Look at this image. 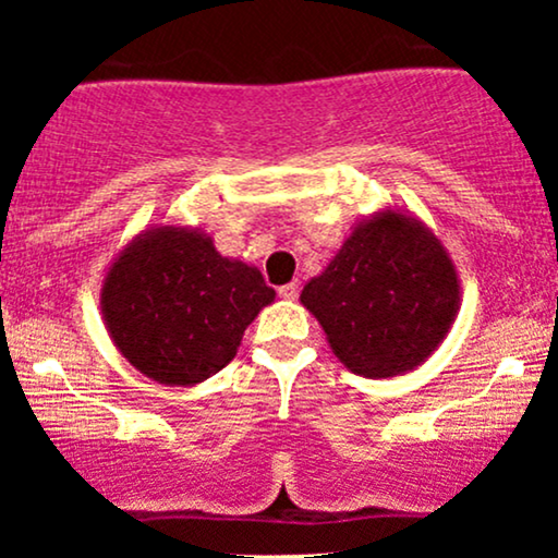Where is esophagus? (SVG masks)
<instances>
[{
    "label": "esophagus",
    "instance_id": "1",
    "mask_svg": "<svg viewBox=\"0 0 558 558\" xmlns=\"http://www.w3.org/2000/svg\"><path fill=\"white\" fill-rule=\"evenodd\" d=\"M278 296L286 299V301H293L299 296V283H286L278 288Z\"/></svg>",
    "mask_w": 558,
    "mask_h": 558
}]
</instances>
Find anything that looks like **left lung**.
I'll list each match as a JSON object with an SVG mask.
<instances>
[{
	"mask_svg": "<svg viewBox=\"0 0 558 558\" xmlns=\"http://www.w3.org/2000/svg\"><path fill=\"white\" fill-rule=\"evenodd\" d=\"M299 299L345 369L386 380L438 351L459 315L462 283L417 215L383 207L356 222Z\"/></svg>",
	"mask_w": 558,
	"mask_h": 558,
	"instance_id": "left-lung-1",
	"label": "left lung"
}]
</instances>
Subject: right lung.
I'll return each instance as SVG.
<instances>
[{
  "label": "right lung",
  "instance_id": "right-lung-1",
  "mask_svg": "<svg viewBox=\"0 0 558 558\" xmlns=\"http://www.w3.org/2000/svg\"><path fill=\"white\" fill-rule=\"evenodd\" d=\"M275 301L262 272L222 257L213 235L181 222L144 228L114 254L99 306L112 343L162 386H198L239 351Z\"/></svg>",
  "mask_w": 558,
  "mask_h": 558
}]
</instances>
